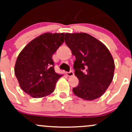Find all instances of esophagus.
Returning <instances> with one entry per match:
<instances>
[{"label":"esophagus","instance_id":"1","mask_svg":"<svg viewBox=\"0 0 132 132\" xmlns=\"http://www.w3.org/2000/svg\"><path fill=\"white\" fill-rule=\"evenodd\" d=\"M74 72H73V71H69V72H66V75H67L68 77H71V76H74Z\"/></svg>","mask_w":132,"mask_h":132}]
</instances>
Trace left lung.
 Segmentation results:
<instances>
[{"instance_id": "left-lung-1", "label": "left lung", "mask_w": 132, "mask_h": 132, "mask_svg": "<svg viewBox=\"0 0 132 132\" xmlns=\"http://www.w3.org/2000/svg\"><path fill=\"white\" fill-rule=\"evenodd\" d=\"M64 40L76 56L73 68L79 83L73 93L85 100L100 98L113 79L111 54L102 42L86 33H66Z\"/></svg>"}]
</instances>
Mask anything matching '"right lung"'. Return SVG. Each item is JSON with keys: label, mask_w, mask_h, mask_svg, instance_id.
Masks as SVG:
<instances>
[{"label": "right lung", "mask_w": 132, "mask_h": 132, "mask_svg": "<svg viewBox=\"0 0 132 132\" xmlns=\"http://www.w3.org/2000/svg\"><path fill=\"white\" fill-rule=\"evenodd\" d=\"M64 33H45L31 41L19 54L15 74L20 86L33 98L53 93L61 75L55 72L53 53L64 42Z\"/></svg>", "instance_id": "obj_1"}]
</instances>
